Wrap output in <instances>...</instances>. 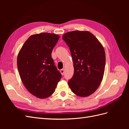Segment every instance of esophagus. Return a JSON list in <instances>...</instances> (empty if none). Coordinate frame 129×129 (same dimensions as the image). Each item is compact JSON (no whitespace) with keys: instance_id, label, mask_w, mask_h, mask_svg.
I'll use <instances>...</instances> for the list:
<instances>
[{"instance_id":"esophagus-1","label":"esophagus","mask_w":129,"mask_h":129,"mask_svg":"<svg viewBox=\"0 0 129 129\" xmlns=\"http://www.w3.org/2000/svg\"><path fill=\"white\" fill-rule=\"evenodd\" d=\"M60 73H61L62 75H63V74H64V69H61Z\"/></svg>"}]
</instances>
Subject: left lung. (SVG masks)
<instances>
[{
  "instance_id": "left-lung-1",
  "label": "left lung",
  "mask_w": 129,
  "mask_h": 129,
  "mask_svg": "<svg viewBox=\"0 0 129 129\" xmlns=\"http://www.w3.org/2000/svg\"><path fill=\"white\" fill-rule=\"evenodd\" d=\"M62 39L69 46L74 73L68 85L77 96L87 97L101 84L104 75L105 53L103 46L88 31L65 33Z\"/></svg>"
}]
</instances>
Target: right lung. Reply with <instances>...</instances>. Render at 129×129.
I'll list each match as a JSON object with an SVG mask.
<instances>
[{"instance_id":"1","label":"right lung","mask_w":129,"mask_h":129,"mask_svg":"<svg viewBox=\"0 0 129 129\" xmlns=\"http://www.w3.org/2000/svg\"><path fill=\"white\" fill-rule=\"evenodd\" d=\"M59 38L53 33L32 35L18 53L17 66L22 83L29 92L39 99L51 96L62 76L51 54Z\"/></svg>"}]
</instances>
